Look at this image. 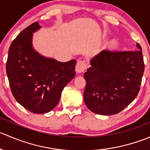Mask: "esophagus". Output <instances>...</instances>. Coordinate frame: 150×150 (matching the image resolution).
Here are the masks:
<instances>
[{"label": "esophagus", "instance_id": "esophagus-1", "mask_svg": "<svg viewBox=\"0 0 150 150\" xmlns=\"http://www.w3.org/2000/svg\"><path fill=\"white\" fill-rule=\"evenodd\" d=\"M87 68V63L84 60H81V61L78 62L76 64V72L78 73H81V72H83Z\"/></svg>", "mask_w": 150, "mask_h": 150}]
</instances>
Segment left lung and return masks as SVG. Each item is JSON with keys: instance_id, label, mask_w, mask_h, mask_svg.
<instances>
[{"instance_id": "8db88e82", "label": "left lung", "mask_w": 150, "mask_h": 150, "mask_svg": "<svg viewBox=\"0 0 150 150\" xmlns=\"http://www.w3.org/2000/svg\"><path fill=\"white\" fill-rule=\"evenodd\" d=\"M137 46L139 50H104L91 60L84 73L83 98L92 112L117 114L137 97L144 71L142 48Z\"/></svg>"}]
</instances>
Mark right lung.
Returning <instances> with one entry per match:
<instances>
[{"mask_svg":"<svg viewBox=\"0 0 150 150\" xmlns=\"http://www.w3.org/2000/svg\"><path fill=\"white\" fill-rule=\"evenodd\" d=\"M40 28L35 22L22 30L12 41L6 62L13 97L37 114L48 112L57 105L64 88L75 78L76 64L75 59L61 62L46 58L33 49V33Z\"/></svg>","mask_w":150,"mask_h":150,"instance_id":"1","label":"right lung"}]
</instances>
